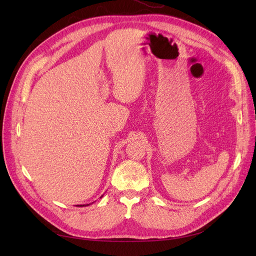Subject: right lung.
Returning a JSON list of instances; mask_svg holds the SVG:
<instances>
[{
  "label": "right lung",
  "mask_w": 256,
  "mask_h": 256,
  "mask_svg": "<svg viewBox=\"0 0 256 256\" xmlns=\"http://www.w3.org/2000/svg\"><path fill=\"white\" fill-rule=\"evenodd\" d=\"M81 206H85V205H81Z\"/></svg>",
  "instance_id": "add662e5"
}]
</instances>
